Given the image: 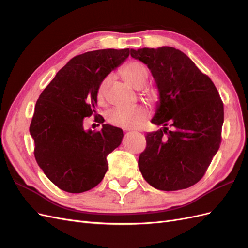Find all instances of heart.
Returning <instances> with one entry per match:
<instances>
[{"label":"heart","instance_id":"b5f03b06","mask_svg":"<svg viewBox=\"0 0 248 248\" xmlns=\"http://www.w3.org/2000/svg\"><path fill=\"white\" fill-rule=\"evenodd\" d=\"M122 78L125 81L136 89L144 87L148 80L149 72L144 64L140 62L127 63L121 70ZM109 82V78H106L97 91V99L102 103L106 99L107 90ZM148 116V110L141 106L131 108H117L109 111L108 121L110 124L123 127V128H133L140 125Z\"/></svg>","mask_w":248,"mask_h":248}]
</instances>
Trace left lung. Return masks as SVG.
<instances>
[{
    "mask_svg": "<svg viewBox=\"0 0 248 248\" xmlns=\"http://www.w3.org/2000/svg\"><path fill=\"white\" fill-rule=\"evenodd\" d=\"M130 55L152 73L159 101L151 122L163 126L147 133L140 170L156 189L188 188L202 178L219 149L223 104L218 91L181 50L144 47Z\"/></svg>",
    "mask_w": 248,
    "mask_h": 248,
    "instance_id": "8db88e82",
    "label": "left lung"
}]
</instances>
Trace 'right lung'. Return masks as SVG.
I'll return each instance as SVG.
<instances>
[{
  "mask_svg": "<svg viewBox=\"0 0 248 248\" xmlns=\"http://www.w3.org/2000/svg\"><path fill=\"white\" fill-rule=\"evenodd\" d=\"M130 51L98 49L72 58L37 100L30 125L34 155L60 189L80 193L94 188L108 170V155L121 145L122 129L103 124L99 131L85 130L84 118L96 114L101 81Z\"/></svg>",
  "mask_w": 248,
  "mask_h": 248,
  "instance_id": "add662e5",
  "label": "right lung"
}]
</instances>
